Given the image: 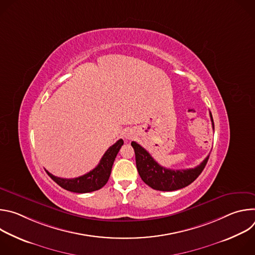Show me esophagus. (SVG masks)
<instances>
[{"label":"esophagus","instance_id":"1","mask_svg":"<svg viewBox=\"0 0 255 255\" xmlns=\"http://www.w3.org/2000/svg\"><path fill=\"white\" fill-rule=\"evenodd\" d=\"M126 137H127V138H128V139H130V138H131V136H129V135H127V136H126Z\"/></svg>","mask_w":255,"mask_h":255}]
</instances>
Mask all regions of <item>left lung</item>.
<instances>
[{
    "label": "left lung",
    "mask_w": 255,
    "mask_h": 255,
    "mask_svg": "<svg viewBox=\"0 0 255 255\" xmlns=\"http://www.w3.org/2000/svg\"><path fill=\"white\" fill-rule=\"evenodd\" d=\"M210 117L214 129V121L211 113ZM131 145L135 152L136 167L142 180L153 190L163 192L176 191L191 185L201 174L210 156L208 155L203 162L195 168L174 170L159 165L152 156L135 141H132Z\"/></svg>",
    "instance_id": "obj_1"
}]
</instances>
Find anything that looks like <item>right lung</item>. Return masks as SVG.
Wrapping results in <instances>:
<instances>
[{
	"instance_id": "add662e5",
	"label": "right lung",
	"mask_w": 255,
	"mask_h": 255,
	"mask_svg": "<svg viewBox=\"0 0 255 255\" xmlns=\"http://www.w3.org/2000/svg\"><path fill=\"white\" fill-rule=\"evenodd\" d=\"M123 143V140L119 139L112 146L109 147V149L105 152L102 159L100 160L99 164L93 170L82 176L75 178H61L51 174L47 170L46 172L58 186L66 191L79 194L98 191L107 184L109 177H110L114 160Z\"/></svg>"
}]
</instances>
